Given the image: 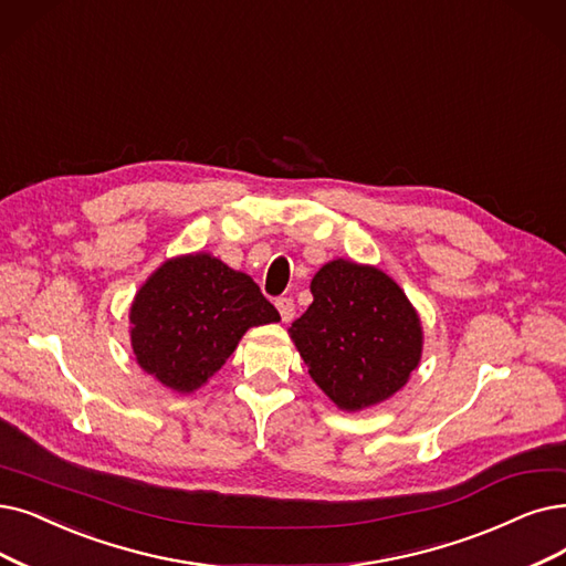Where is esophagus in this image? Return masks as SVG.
<instances>
[{"label":"esophagus","mask_w":566,"mask_h":566,"mask_svg":"<svg viewBox=\"0 0 566 566\" xmlns=\"http://www.w3.org/2000/svg\"><path fill=\"white\" fill-rule=\"evenodd\" d=\"M276 308L281 313L283 323H290L292 318H295V302H292V297H279L276 300Z\"/></svg>","instance_id":"esophagus-1"}]
</instances>
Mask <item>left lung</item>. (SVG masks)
<instances>
[{
	"label": "left lung",
	"mask_w": 566,
	"mask_h": 566,
	"mask_svg": "<svg viewBox=\"0 0 566 566\" xmlns=\"http://www.w3.org/2000/svg\"><path fill=\"white\" fill-rule=\"evenodd\" d=\"M313 304L290 327L311 378L346 411L392 397L418 367L420 321L401 287L374 266L325 264Z\"/></svg>",
	"instance_id": "left-lung-1"
}]
</instances>
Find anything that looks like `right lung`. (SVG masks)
<instances>
[{
    "label": "right lung",
    "mask_w": 566,
    "mask_h": 566,
    "mask_svg": "<svg viewBox=\"0 0 566 566\" xmlns=\"http://www.w3.org/2000/svg\"><path fill=\"white\" fill-rule=\"evenodd\" d=\"M129 321L142 369L176 392H192L228 361L248 327L281 315L251 276L197 253L157 269Z\"/></svg>",
    "instance_id": "1"
}]
</instances>
